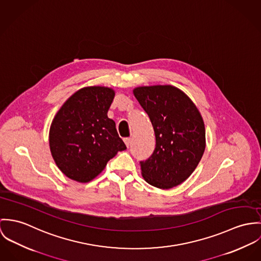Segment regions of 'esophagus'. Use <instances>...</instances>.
<instances>
[{
    "instance_id": "1",
    "label": "esophagus",
    "mask_w": 261,
    "mask_h": 261,
    "mask_svg": "<svg viewBox=\"0 0 261 261\" xmlns=\"http://www.w3.org/2000/svg\"><path fill=\"white\" fill-rule=\"evenodd\" d=\"M124 142H125V144H126L127 147H129L130 144H131V138H125V139H124Z\"/></svg>"
}]
</instances>
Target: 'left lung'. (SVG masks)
I'll return each mask as SVG.
<instances>
[{"label":"left lung","mask_w":261,"mask_h":261,"mask_svg":"<svg viewBox=\"0 0 261 261\" xmlns=\"http://www.w3.org/2000/svg\"><path fill=\"white\" fill-rule=\"evenodd\" d=\"M133 94L152 123L156 145L140 162L147 183L170 189L184 182L197 167L205 150L202 117L191 99L171 85L135 88Z\"/></svg>","instance_id":"8db88e82"}]
</instances>
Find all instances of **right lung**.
<instances>
[{
  "instance_id": "right-lung-1",
  "label": "right lung",
  "mask_w": 261,
  "mask_h": 261,
  "mask_svg": "<svg viewBox=\"0 0 261 261\" xmlns=\"http://www.w3.org/2000/svg\"><path fill=\"white\" fill-rule=\"evenodd\" d=\"M113 89L85 87L75 92L54 117L49 144L59 169L68 178L87 183L101 173L118 151L126 149L115 122L107 113Z\"/></svg>"
}]
</instances>
